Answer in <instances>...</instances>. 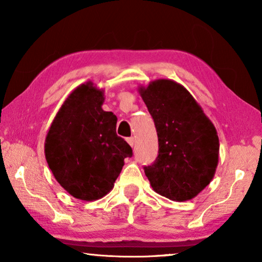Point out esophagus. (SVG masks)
Listing matches in <instances>:
<instances>
[{
  "label": "esophagus",
  "instance_id": "obj_1",
  "mask_svg": "<svg viewBox=\"0 0 262 262\" xmlns=\"http://www.w3.org/2000/svg\"><path fill=\"white\" fill-rule=\"evenodd\" d=\"M127 142H128V144L130 145V147H133V145H134V143H135L134 137H128V139H127Z\"/></svg>",
  "mask_w": 262,
  "mask_h": 262
}]
</instances>
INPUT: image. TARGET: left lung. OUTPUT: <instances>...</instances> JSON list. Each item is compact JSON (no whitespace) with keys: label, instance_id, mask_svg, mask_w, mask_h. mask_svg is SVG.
Here are the masks:
<instances>
[{"label":"left lung","instance_id":"obj_1","mask_svg":"<svg viewBox=\"0 0 262 262\" xmlns=\"http://www.w3.org/2000/svg\"><path fill=\"white\" fill-rule=\"evenodd\" d=\"M139 92L154 119L159 147L144 173L162 196L190 200L215 176L220 154L216 128L187 89L172 79H156Z\"/></svg>","mask_w":262,"mask_h":262}]
</instances>
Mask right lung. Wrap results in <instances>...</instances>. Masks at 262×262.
<instances>
[{
	"label": "right lung",
	"mask_w": 262,
	"mask_h": 262,
	"mask_svg": "<svg viewBox=\"0 0 262 262\" xmlns=\"http://www.w3.org/2000/svg\"><path fill=\"white\" fill-rule=\"evenodd\" d=\"M104 90L86 82L72 91L56 113L45 140L54 178L74 198L95 201L114 187L130 145L117 135L118 119L101 106Z\"/></svg>",
	"instance_id": "1"
}]
</instances>
